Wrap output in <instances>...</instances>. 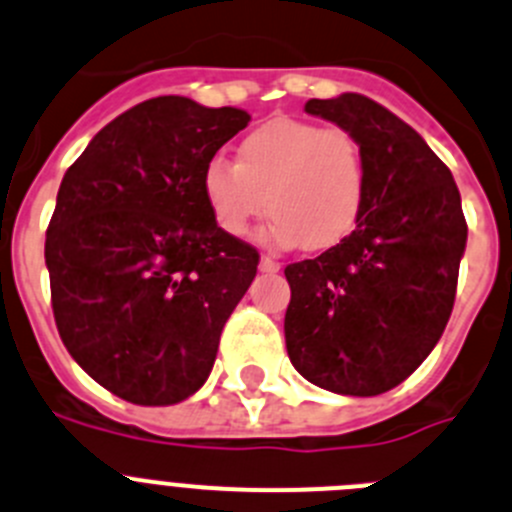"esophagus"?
<instances>
[{
    "label": "esophagus",
    "instance_id": "1",
    "mask_svg": "<svg viewBox=\"0 0 512 512\" xmlns=\"http://www.w3.org/2000/svg\"><path fill=\"white\" fill-rule=\"evenodd\" d=\"M260 270L262 272H280V262L275 260V257H270V255H262L260 257Z\"/></svg>",
    "mask_w": 512,
    "mask_h": 512
}]
</instances>
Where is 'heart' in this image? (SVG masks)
Returning <instances> with one entry per match:
<instances>
[{
	"label": "heart",
	"mask_w": 512,
	"mask_h": 512,
	"mask_svg": "<svg viewBox=\"0 0 512 512\" xmlns=\"http://www.w3.org/2000/svg\"><path fill=\"white\" fill-rule=\"evenodd\" d=\"M202 194L229 237H245L270 207L275 217L267 240L326 250L348 237L361 217L364 151L346 128L275 118L242 138L237 164L209 161Z\"/></svg>",
	"instance_id": "obj_1"
}]
</instances>
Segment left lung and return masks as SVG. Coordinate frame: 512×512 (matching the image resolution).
I'll list each match as a JSON object with an SVG mask.
<instances>
[{
    "label": "left lung",
    "mask_w": 512,
    "mask_h": 512,
    "mask_svg": "<svg viewBox=\"0 0 512 512\" xmlns=\"http://www.w3.org/2000/svg\"><path fill=\"white\" fill-rule=\"evenodd\" d=\"M305 113L361 143L366 199L356 229L285 267V346L300 376L343 396H376L419 369L450 321L467 222L452 171L412 126L358 93Z\"/></svg>",
    "instance_id": "1"
}]
</instances>
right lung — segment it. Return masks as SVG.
Masks as SVG:
<instances>
[{
	"mask_svg": "<svg viewBox=\"0 0 512 512\" xmlns=\"http://www.w3.org/2000/svg\"><path fill=\"white\" fill-rule=\"evenodd\" d=\"M250 123L181 95L100 128L62 176L45 240L52 313L80 369L141 407L202 389L260 255L217 227L202 174Z\"/></svg>",
	"mask_w": 512,
	"mask_h": 512,
	"instance_id": "1",
	"label": "right lung"
}]
</instances>
